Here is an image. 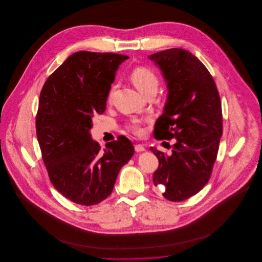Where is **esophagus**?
<instances>
[{
	"label": "esophagus",
	"instance_id": "obj_1",
	"mask_svg": "<svg viewBox=\"0 0 262 262\" xmlns=\"http://www.w3.org/2000/svg\"><path fill=\"white\" fill-rule=\"evenodd\" d=\"M135 151L136 152H143V151H145V147L141 144H137V145H135Z\"/></svg>",
	"mask_w": 262,
	"mask_h": 262
}]
</instances>
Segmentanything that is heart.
Listing matches in <instances>:
<instances>
[{
	"label": "heart",
	"instance_id": "1",
	"mask_svg": "<svg viewBox=\"0 0 262 262\" xmlns=\"http://www.w3.org/2000/svg\"><path fill=\"white\" fill-rule=\"evenodd\" d=\"M131 80L134 85L142 94H146L151 89H157L158 78L155 74L146 68H137L131 74ZM113 89L110 92L109 97L112 96ZM129 128L135 133H141L142 127L139 121H134L129 125Z\"/></svg>",
	"mask_w": 262,
	"mask_h": 262
}]
</instances>
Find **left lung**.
I'll list each match as a JSON object with an SVG mask.
<instances>
[{
  "label": "left lung",
  "mask_w": 262,
  "mask_h": 262,
  "mask_svg": "<svg viewBox=\"0 0 262 262\" xmlns=\"http://www.w3.org/2000/svg\"><path fill=\"white\" fill-rule=\"evenodd\" d=\"M148 58L160 70L167 89L154 137L176 138L170 155L150 147L159 160L153 183L164 187L165 199L181 202L210 180L223 131L221 100L207 68L187 50L166 49Z\"/></svg>",
  "instance_id": "left-lung-1"
}]
</instances>
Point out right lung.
Wrapping results in <instances>:
<instances>
[{
  "label": "right lung",
  "instance_id": "right-lung-1",
  "mask_svg": "<svg viewBox=\"0 0 262 262\" xmlns=\"http://www.w3.org/2000/svg\"><path fill=\"white\" fill-rule=\"evenodd\" d=\"M129 57L79 51L45 81L39 97L36 134L54 187L75 204L93 206L107 199L118 173L134 154L125 136L104 152L90 130L94 114L106 110L117 71Z\"/></svg>",
  "mask_w": 262,
  "mask_h": 262
}]
</instances>
